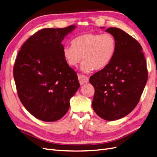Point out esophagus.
Instances as JSON below:
<instances>
[{
    "label": "esophagus",
    "instance_id": "34e87169",
    "mask_svg": "<svg viewBox=\"0 0 157 157\" xmlns=\"http://www.w3.org/2000/svg\"><path fill=\"white\" fill-rule=\"evenodd\" d=\"M78 78L79 82L81 85H83L89 82V78L88 77H86V76H84L82 75H78Z\"/></svg>",
    "mask_w": 157,
    "mask_h": 157
}]
</instances>
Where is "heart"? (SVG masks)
I'll list each match as a JSON object with an SVG mask.
<instances>
[{
    "instance_id": "1",
    "label": "heart",
    "mask_w": 157,
    "mask_h": 157,
    "mask_svg": "<svg viewBox=\"0 0 157 157\" xmlns=\"http://www.w3.org/2000/svg\"><path fill=\"white\" fill-rule=\"evenodd\" d=\"M71 46H65L63 56L71 67L77 66L82 60L81 71L89 73L95 69L102 70L111 63L117 51V40L110 33H85L71 40Z\"/></svg>"
}]
</instances>
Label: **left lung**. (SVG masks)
I'll use <instances>...</instances> for the list:
<instances>
[{
    "label": "left lung",
    "mask_w": 157,
    "mask_h": 157,
    "mask_svg": "<svg viewBox=\"0 0 157 157\" xmlns=\"http://www.w3.org/2000/svg\"><path fill=\"white\" fill-rule=\"evenodd\" d=\"M105 31L115 37L116 54L105 68L90 77V82L95 88L94 111L112 121L126 116L136 107L148 74L139 42L118 28L109 27Z\"/></svg>",
    "instance_id": "1"
}]
</instances>
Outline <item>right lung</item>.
<instances>
[{"instance_id": "obj_1", "label": "right lung", "mask_w": 157, "mask_h": 157, "mask_svg": "<svg viewBox=\"0 0 157 157\" xmlns=\"http://www.w3.org/2000/svg\"><path fill=\"white\" fill-rule=\"evenodd\" d=\"M76 27L42 29L29 37L18 52L13 67L18 97L40 121L54 122L62 118L80 87L77 73L63 58L61 44Z\"/></svg>"}]
</instances>
